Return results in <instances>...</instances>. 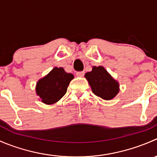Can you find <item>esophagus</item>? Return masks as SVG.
Here are the masks:
<instances>
[{"mask_svg":"<svg viewBox=\"0 0 157 157\" xmlns=\"http://www.w3.org/2000/svg\"><path fill=\"white\" fill-rule=\"evenodd\" d=\"M76 75L79 77H83L84 75V72L83 71H79V72L76 73Z\"/></svg>","mask_w":157,"mask_h":157,"instance_id":"obj_1","label":"esophagus"}]
</instances>
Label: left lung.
Listing matches in <instances>:
<instances>
[{
  "label": "left lung",
  "instance_id": "left-lung-1",
  "mask_svg": "<svg viewBox=\"0 0 157 157\" xmlns=\"http://www.w3.org/2000/svg\"><path fill=\"white\" fill-rule=\"evenodd\" d=\"M92 91L99 97L110 100L119 92V83L102 66L93 67L92 71L85 74Z\"/></svg>",
  "mask_w": 157,
  "mask_h": 157
}]
</instances>
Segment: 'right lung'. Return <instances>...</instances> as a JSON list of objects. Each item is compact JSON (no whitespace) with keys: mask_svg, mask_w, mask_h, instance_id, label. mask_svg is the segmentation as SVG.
<instances>
[{"mask_svg":"<svg viewBox=\"0 0 157 157\" xmlns=\"http://www.w3.org/2000/svg\"><path fill=\"white\" fill-rule=\"evenodd\" d=\"M74 79L72 74L65 72L62 67H54L36 84V94L42 102L51 105L58 102L65 95L70 82Z\"/></svg>","mask_w":157,"mask_h":157,"instance_id":"1","label":"right lung"}]
</instances>
